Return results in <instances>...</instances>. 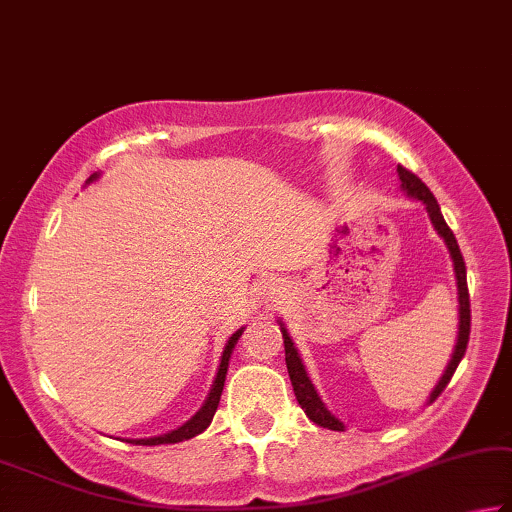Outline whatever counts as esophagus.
Masks as SVG:
<instances>
[{"label":"esophagus","mask_w":512,"mask_h":512,"mask_svg":"<svg viewBox=\"0 0 512 512\" xmlns=\"http://www.w3.org/2000/svg\"><path fill=\"white\" fill-rule=\"evenodd\" d=\"M258 300L261 302H277L279 297L283 295V286L281 283L277 281V279H272V277H267V279H261V283H258Z\"/></svg>","instance_id":"obj_1"}]
</instances>
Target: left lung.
Wrapping results in <instances>:
<instances>
[{
    "label": "left lung",
    "instance_id": "left-lung-1",
    "mask_svg": "<svg viewBox=\"0 0 512 512\" xmlns=\"http://www.w3.org/2000/svg\"><path fill=\"white\" fill-rule=\"evenodd\" d=\"M398 178H400V190H403L407 196H412V199L421 201L423 206H426L432 226H435L439 238L446 242L448 254H451L453 272H455V286H458V338H455L453 355H451V359H448L442 377H439L435 389L430 391V396H428V405H430V403H435V400L439 398V393H442L446 389V384L451 382L455 368H458L462 357H465V350H467V343H469L471 309H469V290H467V267H465V258H462V254H460L458 240H455L453 231L446 226L442 210H439V203L426 187V183H423L421 178H416L412 171L400 167V164H398ZM277 322H279L281 334H283V348H286V366H288L290 382H293V391L297 396V403L302 405V410L306 412V416H309L313 423H318V426L329 428V430H345L343 421H338L336 416L327 410L325 403H322V398L318 396V391H316V387H313V382L309 380V373H306L304 361L300 357V352H297L286 325H283V320H277Z\"/></svg>",
    "mask_w": 512,
    "mask_h": 512
}]
</instances>
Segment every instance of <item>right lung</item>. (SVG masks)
Masks as SVG:
<instances>
[{
  "label": "right lung",
  "instance_id": "add662e5",
  "mask_svg": "<svg viewBox=\"0 0 512 512\" xmlns=\"http://www.w3.org/2000/svg\"><path fill=\"white\" fill-rule=\"evenodd\" d=\"M100 174H93L89 180H86V185L93 183V180H98ZM245 332V327H240L238 332L229 336V341L224 345V352H222V359H219V368H217V375L215 380H212V387L208 398L203 400L201 410L196 412L192 419H187L183 426H178L176 430H169L164 432V435H157V437H146V439H125V442L130 444H141V446H157V444H178V442H185V439H192L196 435H201L203 430L210 426L212 416L217 412V405H219V398H222V391H224V382H226V371H229V361L231 355L235 350V343H238V338Z\"/></svg>",
  "mask_w": 512,
  "mask_h": 512
}]
</instances>
